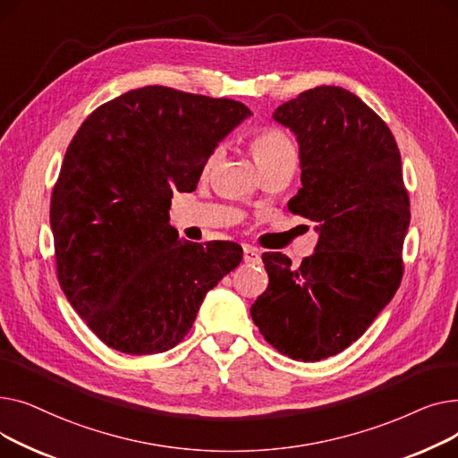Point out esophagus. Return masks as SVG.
<instances>
[{"label":"esophagus","instance_id":"esophagus-1","mask_svg":"<svg viewBox=\"0 0 458 458\" xmlns=\"http://www.w3.org/2000/svg\"><path fill=\"white\" fill-rule=\"evenodd\" d=\"M243 259H245V263H250V266H254V263H259L261 256L254 247H245L243 249Z\"/></svg>","mask_w":458,"mask_h":458}]
</instances>
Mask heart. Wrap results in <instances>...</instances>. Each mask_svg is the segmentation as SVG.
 <instances>
[{
  "label": "heart",
  "mask_w": 458,
  "mask_h": 458,
  "mask_svg": "<svg viewBox=\"0 0 458 458\" xmlns=\"http://www.w3.org/2000/svg\"><path fill=\"white\" fill-rule=\"evenodd\" d=\"M250 148H252V156L259 166V171H267V168H271L275 165H282V163H295L297 165V150L293 147V142L278 130L259 131L252 139ZM219 156H221V148H216L206 163V171L216 163Z\"/></svg>",
  "instance_id": "b5f03b06"
}]
</instances>
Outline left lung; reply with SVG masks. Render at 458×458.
<instances>
[{
    "label": "left lung",
    "mask_w": 458,
    "mask_h": 458,
    "mask_svg": "<svg viewBox=\"0 0 458 458\" xmlns=\"http://www.w3.org/2000/svg\"><path fill=\"white\" fill-rule=\"evenodd\" d=\"M273 118L299 144L302 187L287 208L316 221L319 239L295 269L280 252L261 256L269 285L250 316L282 354L318 362L354 344L394 299L411 202L390 128L356 94L310 89Z\"/></svg>",
    "instance_id": "1"
}]
</instances>
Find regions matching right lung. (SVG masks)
I'll list each match as a JSON object with an SVG mask.
<instances>
[{
	"label": "right lung",
	"instance_id": "obj_1",
	"mask_svg": "<svg viewBox=\"0 0 458 458\" xmlns=\"http://www.w3.org/2000/svg\"><path fill=\"white\" fill-rule=\"evenodd\" d=\"M250 114L242 102L150 85L100 106L72 139L50 208L57 275L107 347L173 349L206 293L242 263L237 243L182 242L168 209Z\"/></svg>",
	"mask_w": 458,
	"mask_h": 458
}]
</instances>
